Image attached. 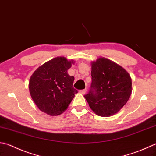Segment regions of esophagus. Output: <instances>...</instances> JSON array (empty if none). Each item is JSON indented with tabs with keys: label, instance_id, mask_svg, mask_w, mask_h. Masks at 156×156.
Segmentation results:
<instances>
[{
	"label": "esophagus",
	"instance_id": "obj_1",
	"mask_svg": "<svg viewBox=\"0 0 156 156\" xmlns=\"http://www.w3.org/2000/svg\"><path fill=\"white\" fill-rule=\"evenodd\" d=\"M86 92H87V89H83V90H80V93H82V94H85L86 93Z\"/></svg>",
	"mask_w": 156,
	"mask_h": 156
}]
</instances>
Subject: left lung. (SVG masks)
Returning <instances> with one entry per match:
<instances>
[{
	"label": "left lung",
	"instance_id": "left-lung-1",
	"mask_svg": "<svg viewBox=\"0 0 156 156\" xmlns=\"http://www.w3.org/2000/svg\"><path fill=\"white\" fill-rule=\"evenodd\" d=\"M90 90L84 98L96 115H114L127 103L132 93V79L122 67L106 58L91 63Z\"/></svg>",
	"mask_w": 156,
	"mask_h": 156
}]
</instances>
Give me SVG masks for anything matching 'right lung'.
<instances>
[{
  "label": "right lung",
  "mask_w": 156,
  "mask_h": 156,
  "mask_svg": "<svg viewBox=\"0 0 156 156\" xmlns=\"http://www.w3.org/2000/svg\"><path fill=\"white\" fill-rule=\"evenodd\" d=\"M72 61L56 57L38 67L30 78L29 91L39 109L51 116L66 110L78 90L73 87L74 77L67 73Z\"/></svg>",
  "instance_id": "1"
}]
</instances>
